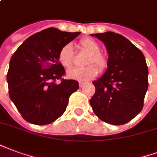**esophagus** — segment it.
I'll return each mask as SVG.
<instances>
[{
  "label": "esophagus",
  "mask_w": 157,
  "mask_h": 157,
  "mask_svg": "<svg viewBox=\"0 0 157 157\" xmlns=\"http://www.w3.org/2000/svg\"><path fill=\"white\" fill-rule=\"evenodd\" d=\"M79 86H80V87L82 88L83 86H84V83H82V82H79Z\"/></svg>",
  "instance_id": "34e87169"
}]
</instances>
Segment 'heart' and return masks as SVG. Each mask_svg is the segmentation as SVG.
<instances>
[{
    "label": "heart",
    "mask_w": 157,
    "mask_h": 157,
    "mask_svg": "<svg viewBox=\"0 0 157 157\" xmlns=\"http://www.w3.org/2000/svg\"><path fill=\"white\" fill-rule=\"evenodd\" d=\"M79 45L85 52L88 54L85 65H89L84 68H73L67 71V76L71 79L77 80L80 82H88L96 77L98 74V70L103 71L108 64L107 58L100 52V46L96 40L86 37L80 40ZM72 46L67 44L59 52L58 61L64 68H70L73 64ZM98 69H97V68Z\"/></svg>",
    "instance_id": "heart-1"
}]
</instances>
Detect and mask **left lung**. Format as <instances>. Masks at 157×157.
<instances>
[{
    "label": "left lung",
    "instance_id": "obj_1",
    "mask_svg": "<svg viewBox=\"0 0 157 157\" xmlns=\"http://www.w3.org/2000/svg\"><path fill=\"white\" fill-rule=\"evenodd\" d=\"M105 44L107 69L93 82L96 92L90 100L95 114L111 125H123L143 108L148 88V67L143 53L128 39L107 31L91 34Z\"/></svg>",
    "mask_w": 157,
    "mask_h": 157
}]
</instances>
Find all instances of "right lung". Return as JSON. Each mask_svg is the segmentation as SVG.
<instances>
[{
	"instance_id": "obj_1",
	"label": "right lung",
	"mask_w": 157,
	"mask_h": 157,
	"mask_svg": "<svg viewBox=\"0 0 157 157\" xmlns=\"http://www.w3.org/2000/svg\"><path fill=\"white\" fill-rule=\"evenodd\" d=\"M80 34L50 27L27 38L12 55L7 72L9 96L26 121L47 125L65 112L79 83L62 78L65 69L58 55ZM56 79L61 82L56 83Z\"/></svg>"
}]
</instances>
